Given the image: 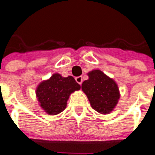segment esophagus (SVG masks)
<instances>
[{
    "instance_id": "1",
    "label": "esophagus",
    "mask_w": 155,
    "mask_h": 155,
    "mask_svg": "<svg viewBox=\"0 0 155 155\" xmlns=\"http://www.w3.org/2000/svg\"><path fill=\"white\" fill-rule=\"evenodd\" d=\"M75 80H76V81L80 85H81L82 84V81H83V79H82V77L81 76H79V77H77L76 78H75Z\"/></svg>"
}]
</instances>
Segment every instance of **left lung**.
<instances>
[{
	"instance_id": "left-lung-1",
	"label": "left lung",
	"mask_w": 155,
	"mask_h": 155,
	"mask_svg": "<svg viewBox=\"0 0 155 155\" xmlns=\"http://www.w3.org/2000/svg\"><path fill=\"white\" fill-rule=\"evenodd\" d=\"M87 74L89 78L82 83L81 88L91 107L102 114L110 113L120 98L118 86L99 70H94Z\"/></svg>"
}]
</instances>
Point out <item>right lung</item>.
<instances>
[{
	"label": "right lung",
	"mask_w": 155,
	"mask_h": 155,
	"mask_svg": "<svg viewBox=\"0 0 155 155\" xmlns=\"http://www.w3.org/2000/svg\"><path fill=\"white\" fill-rule=\"evenodd\" d=\"M81 88L72 76L63 78L54 74L37 87L36 96L41 107L50 115H57L65 109L70 94Z\"/></svg>",
	"instance_id": "add662e5"
}]
</instances>
